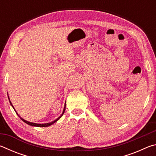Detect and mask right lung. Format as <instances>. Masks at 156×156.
Returning a JSON list of instances; mask_svg holds the SVG:
<instances>
[{"label":"right lung","mask_w":156,"mask_h":156,"mask_svg":"<svg viewBox=\"0 0 156 156\" xmlns=\"http://www.w3.org/2000/svg\"><path fill=\"white\" fill-rule=\"evenodd\" d=\"M8 99H9V102H10V105H12V107L14 108V109L15 110V109H14V106H13L12 105V102H11V101H10V100H9V96H8ZM65 107H66V102H65V107H64V109H63V111H62V114L60 115L58 118H57V119H56L55 120H54V121H52V122H48V123H44V124H38V123H34V122H29V121H27V120H24L23 119V118H22L20 117V115H18V113L16 112V111L15 110V112H16V113H17V115L19 116L20 117V118L21 120H22L23 122H25L26 124H27V125H30V126H38V127H45V126H51V125H53V124L54 123H55L56 122H57L58 120L60 118L62 117V115L64 114V113H65Z\"/></svg>","instance_id":"obj_1"}]
</instances>
